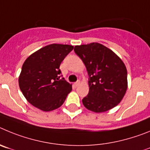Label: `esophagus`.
<instances>
[{"mask_svg": "<svg viewBox=\"0 0 150 150\" xmlns=\"http://www.w3.org/2000/svg\"><path fill=\"white\" fill-rule=\"evenodd\" d=\"M79 83H80V81H77L75 83V87L78 86V85H79Z\"/></svg>", "mask_w": 150, "mask_h": 150, "instance_id": "1", "label": "esophagus"}]
</instances>
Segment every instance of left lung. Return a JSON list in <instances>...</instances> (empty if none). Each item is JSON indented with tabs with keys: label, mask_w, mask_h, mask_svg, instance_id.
<instances>
[{
	"label": "left lung",
	"mask_w": 150,
	"mask_h": 150,
	"mask_svg": "<svg viewBox=\"0 0 150 150\" xmlns=\"http://www.w3.org/2000/svg\"><path fill=\"white\" fill-rule=\"evenodd\" d=\"M89 75V93L82 99L84 107L102 113L117 106L127 90V70L113 51L97 42L76 45Z\"/></svg>",
	"instance_id": "8db88e82"
}]
</instances>
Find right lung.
<instances>
[{"instance_id": "right-lung-1", "label": "right lung", "mask_w": 150, "mask_h": 150, "mask_svg": "<svg viewBox=\"0 0 150 150\" xmlns=\"http://www.w3.org/2000/svg\"><path fill=\"white\" fill-rule=\"evenodd\" d=\"M74 47L51 44L29 56L18 78L20 90L29 103L43 110L58 108L72 91V84L61 78L60 66Z\"/></svg>"}]
</instances>
